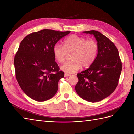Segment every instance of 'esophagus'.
I'll return each mask as SVG.
<instances>
[{"label": "esophagus", "instance_id": "obj_1", "mask_svg": "<svg viewBox=\"0 0 134 134\" xmlns=\"http://www.w3.org/2000/svg\"><path fill=\"white\" fill-rule=\"evenodd\" d=\"M64 76L65 77H67V76H70V74H68V73H65L64 74Z\"/></svg>", "mask_w": 134, "mask_h": 134}]
</instances>
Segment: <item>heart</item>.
Masks as SVG:
<instances>
[{
  "instance_id": "b5f03b06",
  "label": "heart",
  "mask_w": 134,
  "mask_h": 134,
  "mask_svg": "<svg viewBox=\"0 0 134 134\" xmlns=\"http://www.w3.org/2000/svg\"><path fill=\"white\" fill-rule=\"evenodd\" d=\"M98 51V44L96 40L87 39L72 35L64 40V45L56 44L54 48L56 59L60 63L65 62L68 54H72V61L64 64L62 70L68 73H73L83 66L88 68L95 60Z\"/></svg>"
}]
</instances>
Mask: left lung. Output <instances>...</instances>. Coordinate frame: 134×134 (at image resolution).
Listing matches in <instances>:
<instances>
[{"label": "left lung", "mask_w": 134, "mask_h": 134, "mask_svg": "<svg viewBox=\"0 0 134 134\" xmlns=\"http://www.w3.org/2000/svg\"><path fill=\"white\" fill-rule=\"evenodd\" d=\"M83 32L94 35L98 51L90 68L77 74L78 82L75 91L84 100L99 102L115 90L122 70V62L117 47L106 36L94 30Z\"/></svg>", "instance_id": "1"}]
</instances>
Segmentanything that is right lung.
<instances>
[{
  "label": "right lung",
  "instance_id": "1",
  "mask_svg": "<svg viewBox=\"0 0 134 134\" xmlns=\"http://www.w3.org/2000/svg\"><path fill=\"white\" fill-rule=\"evenodd\" d=\"M70 32L44 29L28 35L20 43L14 59L15 76L31 98L42 102L56 94L64 72L55 61L54 48Z\"/></svg>",
  "mask_w": 134,
  "mask_h": 134
}]
</instances>
